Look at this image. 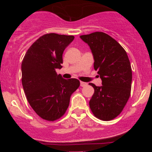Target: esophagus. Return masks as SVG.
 <instances>
[{"mask_svg": "<svg viewBox=\"0 0 152 152\" xmlns=\"http://www.w3.org/2000/svg\"><path fill=\"white\" fill-rule=\"evenodd\" d=\"M80 85H81V86H86L87 85V83H86V82H83V81H81L80 82Z\"/></svg>", "mask_w": 152, "mask_h": 152, "instance_id": "1", "label": "esophagus"}]
</instances>
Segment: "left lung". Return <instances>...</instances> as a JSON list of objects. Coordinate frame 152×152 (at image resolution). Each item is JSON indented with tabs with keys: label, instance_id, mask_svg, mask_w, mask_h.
Listing matches in <instances>:
<instances>
[{
	"label": "left lung",
	"instance_id": "8db88e82",
	"mask_svg": "<svg viewBox=\"0 0 152 152\" xmlns=\"http://www.w3.org/2000/svg\"><path fill=\"white\" fill-rule=\"evenodd\" d=\"M94 57L102 86L94 88L89 106L96 117L109 121L120 114L130 96L132 71L126 52L116 40L103 32L82 35Z\"/></svg>",
	"mask_w": 152,
	"mask_h": 152
}]
</instances>
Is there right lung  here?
Listing matches in <instances>:
<instances>
[{"mask_svg":"<svg viewBox=\"0 0 152 152\" xmlns=\"http://www.w3.org/2000/svg\"><path fill=\"white\" fill-rule=\"evenodd\" d=\"M74 36L43 35L31 45L21 64L22 85L28 102L40 117L55 121L65 114L71 95L80 86L76 78L58 75L65 48Z\"/></svg>","mask_w":152,"mask_h":152,"instance_id":"1","label":"right lung"}]
</instances>
